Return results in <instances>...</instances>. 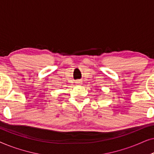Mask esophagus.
<instances>
[{"instance_id":"34e87169","label":"esophagus","mask_w":154,"mask_h":154,"mask_svg":"<svg viewBox=\"0 0 154 154\" xmlns=\"http://www.w3.org/2000/svg\"><path fill=\"white\" fill-rule=\"evenodd\" d=\"M81 83H82L81 81H79H79H76V84H77V85H81Z\"/></svg>"}]
</instances>
